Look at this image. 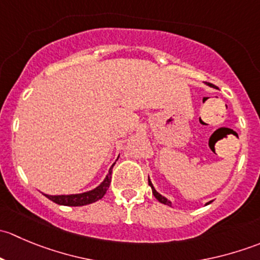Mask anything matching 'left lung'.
<instances>
[{
  "mask_svg": "<svg viewBox=\"0 0 260 260\" xmlns=\"http://www.w3.org/2000/svg\"><path fill=\"white\" fill-rule=\"evenodd\" d=\"M148 185L151 186V188H152V193H153V196L154 198L157 199V200L159 201V203H162V204H165V205H169V206H172V203L171 201L169 200V199H166L165 198V196H162L161 193H158L156 191V188L153 187V185H152V182H151V180H149V177H148ZM211 201H209V203H206V205H209V204H210Z\"/></svg>",
  "mask_w": 260,
  "mask_h": 260,
  "instance_id": "obj_1",
  "label": "left lung"
}]
</instances>
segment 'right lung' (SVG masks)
Instances as JSON below:
<instances>
[{
  "label": "right lung",
  "instance_id": "add662e5",
  "mask_svg": "<svg viewBox=\"0 0 260 260\" xmlns=\"http://www.w3.org/2000/svg\"><path fill=\"white\" fill-rule=\"evenodd\" d=\"M114 165L115 162L112 165L111 169H109L106 179L102 181V182L99 183V186H96L93 190L81 193H72V195H48V193H44V196H46L49 200L54 201L57 205L64 206H84L95 203V201L101 200V199L106 195L107 190L109 188V185H111L112 181V169H113Z\"/></svg>",
  "mask_w": 260,
  "mask_h": 260
}]
</instances>
